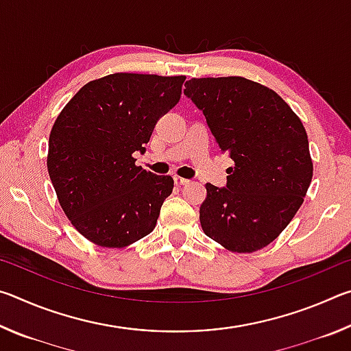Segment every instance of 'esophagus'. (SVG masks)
Instances as JSON below:
<instances>
[{
    "label": "esophagus",
    "instance_id": "obj_1",
    "mask_svg": "<svg viewBox=\"0 0 351 351\" xmlns=\"http://www.w3.org/2000/svg\"><path fill=\"white\" fill-rule=\"evenodd\" d=\"M173 180H175V184H176V186H186V184H189V182H190L189 180H186V178H181V176H175Z\"/></svg>",
    "mask_w": 351,
    "mask_h": 351
}]
</instances>
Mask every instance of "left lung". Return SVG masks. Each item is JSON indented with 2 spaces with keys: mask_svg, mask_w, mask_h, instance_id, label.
Segmentation results:
<instances>
[{
  "mask_svg": "<svg viewBox=\"0 0 351 351\" xmlns=\"http://www.w3.org/2000/svg\"><path fill=\"white\" fill-rule=\"evenodd\" d=\"M184 94L235 162L226 187L206 184L201 228L232 252L268 246L300 209L313 178L300 119L276 91L245 77L192 79Z\"/></svg>",
  "mask_w": 351,
  "mask_h": 351,
  "instance_id": "8db88e82",
  "label": "left lung"
}]
</instances>
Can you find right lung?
Segmentation results:
<instances>
[{"instance_id": "obj_1", "label": "right lung", "mask_w": 351, "mask_h": 351, "mask_svg": "<svg viewBox=\"0 0 351 351\" xmlns=\"http://www.w3.org/2000/svg\"><path fill=\"white\" fill-rule=\"evenodd\" d=\"M186 77L117 73L80 88L49 136L47 171L79 232L104 247H125L156 226L173 178L136 165L158 119L181 97Z\"/></svg>"}]
</instances>
